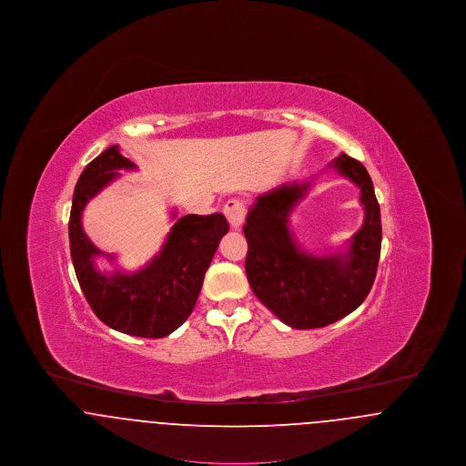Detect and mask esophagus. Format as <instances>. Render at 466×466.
<instances>
[{
    "instance_id": "1",
    "label": "esophagus",
    "mask_w": 466,
    "mask_h": 466,
    "mask_svg": "<svg viewBox=\"0 0 466 466\" xmlns=\"http://www.w3.org/2000/svg\"><path fill=\"white\" fill-rule=\"evenodd\" d=\"M223 213H225L228 223L232 225V228H241L244 218H246V204L239 199L227 200Z\"/></svg>"
}]
</instances>
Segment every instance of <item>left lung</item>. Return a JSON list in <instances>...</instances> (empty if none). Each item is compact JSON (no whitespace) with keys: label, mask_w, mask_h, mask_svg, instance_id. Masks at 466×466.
Returning <instances> with one entry per match:
<instances>
[{"label":"left lung","mask_w":466,"mask_h":466,"mask_svg":"<svg viewBox=\"0 0 466 466\" xmlns=\"http://www.w3.org/2000/svg\"><path fill=\"white\" fill-rule=\"evenodd\" d=\"M360 188L365 209L361 228L342 253L314 257L300 249L289 230V213L310 188L285 183L258 196L249 208L246 276L257 299L291 329H321L348 316L367 299L380 255V209L367 169L340 154L330 164Z\"/></svg>","instance_id":"1"}]
</instances>
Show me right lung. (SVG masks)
Segmentation results:
<instances>
[{
  "mask_svg": "<svg viewBox=\"0 0 466 466\" xmlns=\"http://www.w3.org/2000/svg\"><path fill=\"white\" fill-rule=\"evenodd\" d=\"M120 169L136 166L113 145L78 177L69 215L71 260L90 309L105 325L127 335L160 339L175 332L192 314L204 274L228 232V223L222 213L185 215L173 225L158 255L143 268L131 274L101 272L94 258L103 251L84 232L82 213L94 196L120 177Z\"/></svg>",
  "mask_w": 466,
  "mask_h": 466,
  "instance_id": "add662e5",
  "label": "right lung"
}]
</instances>
